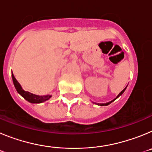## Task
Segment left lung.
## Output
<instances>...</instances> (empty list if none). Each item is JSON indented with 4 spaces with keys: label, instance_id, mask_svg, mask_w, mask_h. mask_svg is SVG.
Listing matches in <instances>:
<instances>
[{
    "label": "left lung",
    "instance_id": "1",
    "mask_svg": "<svg viewBox=\"0 0 152 152\" xmlns=\"http://www.w3.org/2000/svg\"><path fill=\"white\" fill-rule=\"evenodd\" d=\"M126 88H127V87H126ZM126 88H124V89H123V91H121V92L119 93V94H118V96H116V98H115V99H113V100H111V101L108 102V103H94H94H96V104H97V105H99V106H107V105H109V104H110V103H112V102H113V101H114V100H116V99H117V98H118V97H119V96H121V95H122V94H123V93H124V91H126Z\"/></svg>",
    "mask_w": 152,
    "mask_h": 152
}]
</instances>
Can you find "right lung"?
I'll use <instances>...</instances> for the list:
<instances>
[{"mask_svg":"<svg viewBox=\"0 0 152 152\" xmlns=\"http://www.w3.org/2000/svg\"><path fill=\"white\" fill-rule=\"evenodd\" d=\"M12 79H13V82L14 84V87H15L16 90L18 92V94L20 95L23 96V97L26 100H27L28 102L31 103H42V102H45L46 100H49L52 96V95H45V96H39V95L33 94L32 93L28 92V91H25L22 88L21 85L20 84V83L17 80V79L15 78L13 74L12 73Z\"/></svg>","mask_w":152,"mask_h":152,"instance_id":"obj_1","label":"right lung"}]
</instances>
